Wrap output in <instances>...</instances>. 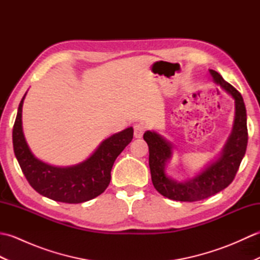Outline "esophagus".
<instances>
[{
  "instance_id": "1",
  "label": "esophagus",
  "mask_w": 260,
  "mask_h": 260,
  "mask_svg": "<svg viewBox=\"0 0 260 260\" xmlns=\"http://www.w3.org/2000/svg\"><path fill=\"white\" fill-rule=\"evenodd\" d=\"M145 132V126L143 124H136L134 126V136L136 139H141Z\"/></svg>"
}]
</instances>
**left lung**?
<instances>
[{"mask_svg": "<svg viewBox=\"0 0 260 260\" xmlns=\"http://www.w3.org/2000/svg\"><path fill=\"white\" fill-rule=\"evenodd\" d=\"M215 84L222 87L235 99L236 116L233 133L225 144L223 151L217 161L197 175L196 178L185 182H178L170 179L165 174V163L172 156V145L155 132L147 131L144 134V141L148 145V164H150L153 185L158 193L171 200L194 202L207 199L215 193L225 189L234 181L239 170L240 163L245 156L248 129L247 114L244 99L241 93L225 81L217 71L210 69Z\"/></svg>", "mask_w": 260, "mask_h": 260, "instance_id": "8db88e82", "label": "left lung"}]
</instances>
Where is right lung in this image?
<instances>
[{
	"label": "right lung",
	"mask_w": 260,
	"mask_h": 260,
	"mask_svg": "<svg viewBox=\"0 0 260 260\" xmlns=\"http://www.w3.org/2000/svg\"><path fill=\"white\" fill-rule=\"evenodd\" d=\"M13 126V148L20 168L30 185L41 196L64 203H81L107 189L115 159L133 140V127L105 140L95 153L80 164L57 168L38 159L27 146L22 131V106Z\"/></svg>",
	"instance_id": "1"
}]
</instances>
